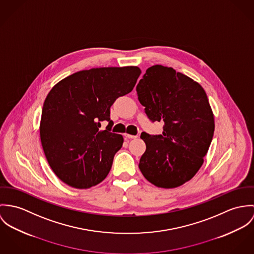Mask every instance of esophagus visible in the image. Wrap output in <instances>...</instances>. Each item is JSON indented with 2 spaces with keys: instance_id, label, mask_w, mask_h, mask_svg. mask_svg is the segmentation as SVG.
I'll list each match as a JSON object with an SVG mask.
<instances>
[{
  "instance_id": "1",
  "label": "esophagus",
  "mask_w": 254,
  "mask_h": 254,
  "mask_svg": "<svg viewBox=\"0 0 254 254\" xmlns=\"http://www.w3.org/2000/svg\"><path fill=\"white\" fill-rule=\"evenodd\" d=\"M125 136H126L127 138H129V139H133V138H136V137H137V135H131V134H127V133H126Z\"/></svg>"
}]
</instances>
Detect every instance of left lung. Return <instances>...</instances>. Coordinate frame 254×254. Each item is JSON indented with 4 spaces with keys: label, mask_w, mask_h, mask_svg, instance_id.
Instances as JSON below:
<instances>
[{
    "label": "left lung",
    "mask_w": 254,
    "mask_h": 254,
    "mask_svg": "<svg viewBox=\"0 0 254 254\" xmlns=\"http://www.w3.org/2000/svg\"><path fill=\"white\" fill-rule=\"evenodd\" d=\"M151 122L164 123L163 134L141 133L146 151L144 177L157 187L175 188L200 169L214 132V118L201 85L171 67L154 65L136 86Z\"/></svg>",
    "instance_id": "1"
}]
</instances>
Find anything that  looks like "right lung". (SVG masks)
Wrapping results in <instances>:
<instances>
[{"mask_svg": "<svg viewBox=\"0 0 254 254\" xmlns=\"http://www.w3.org/2000/svg\"><path fill=\"white\" fill-rule=\"evenodd\" d=\"M136 66L92 68L60 81L49 92L40 124L42 146L54 172L67 185L87 189L108 175L124 138L111 132L110 108L129 93ZM107 120V129H100Z\"/></svg>", "mask_w": 254, "mask_h": 254, "instance_id": "right-lung-1", "label": "right lung"}]
</instances>
